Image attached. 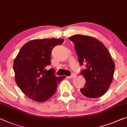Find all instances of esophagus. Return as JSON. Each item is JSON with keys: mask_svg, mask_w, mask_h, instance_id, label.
I'll list each match as a JSON object with an SVG mask.
<instances>
[{"mask_svg": "<svg viewBox=\"0 0 127 127\" xmlns=\"http://www.w3.org/2000/svg\"><path fill=\"white\" fill-rule=\"evenodd\" d=\"M75 77V75L74 74H71L70 76H68V78H69V79H71V78H74Z\"/></svg>", "mask_w": 127, "mask_h": 127, "instance_id": "34e87169", "label": "esophagus"}]
</instances>
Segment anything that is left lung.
<instances>
[{"instance_id": "obj_1", "label": "left lung", "mask_w": 127, "mask_h": 127, "mask_svg": "<svg viewBox=\"0 0 127 127\" xmlns=\"http://www.w3.org/2000/svg\"><path fill=\"white\" fill-rule=\"evenodd\" d=\"M68 38L75 44L79 64L86 67L81 71L86 80L81 93L88 98L101 97L112 83L115 68L108 49L92 37L76 34Z\"/></svg>"}]
</instances>
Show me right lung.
<instances>
[{"mask_svg": "<svg viewBox=\"0 0 127 127\" xmlns=\"http://www.w3.org/2000/svg\"><path fill=\"white\" fill-rule=\"evenodd\" d=\"M63 39L33 40L21 48L15 59L13 68L15 79L22 92L30 99L45 101L56 92L59 83L65 76L57 77L51 65V56L55 46L61 45Z\"/></svg>", "mask_w": 127, "mask_h": 127, "instance_id": "add662e5", "label": "right lung"}]
</instances>
